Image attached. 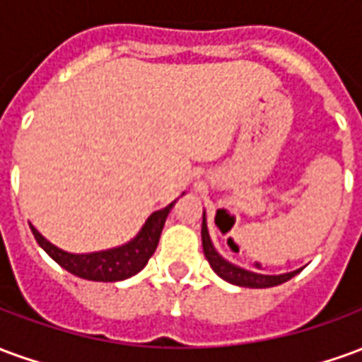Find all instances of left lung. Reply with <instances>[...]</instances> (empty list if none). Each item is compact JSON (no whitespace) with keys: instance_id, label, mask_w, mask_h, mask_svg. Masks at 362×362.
<instances>
[{"instance_id":"left-lung-1","label":"left lung","mask_w":362,"mask_h":362,"mask_svg":"<svg viewBox=\"0 0 362 362\" xmlns=\"http://www.w3.org/2000/svg\"><path fill=\"white\" fill-rule=\"evenodd\" d=\"M202 244H204V254L209 266L213 267V272L219 275L221 279L228 281L233 285H238V287H252V288H266V287H275V285H281L285 283L291 277H295L296 273L300 272H291L283 273V275H262V273L246 272V269H240V267L228 264L227 259H223L213 248L211 240H209V233H207V225H205V215L204 223H202Z\"/></svg>"}]
</instances>
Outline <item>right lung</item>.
I'll return each mask as SVG.
<instances>
[{
    "label": "right lung",
    "instance_id": "1",
    "mask_svg": "<svg viewBox=\"0 0 362 362\" xmlns=\"http://www.w3.org/2000/svg\"><path fill=\"white\" fill-rule=\"evenodd\" d=\"M173 205L174 202L166 205L165 209L153 213L145 223V227L141 228V233L135 236L132 243L114 250L95 252V254H67L48 243L35 227H30V230L35 235L36 243L42 246L46 254L69 273L89 281H106V283L122 281L141 272L143 267L147 266L149 258L157 250L158 238H160L165 221Z\"/></svg>",
    "mask_w": 362,
    "mask_h": 362
}]
</instances>
